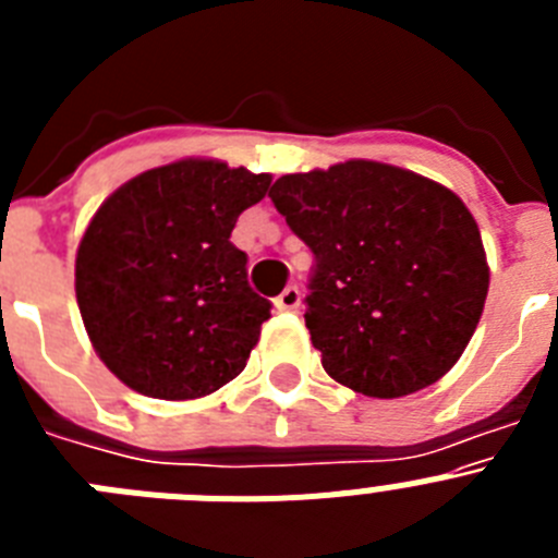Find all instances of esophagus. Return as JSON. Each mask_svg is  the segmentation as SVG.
<instances>
[{
	"label": "esophagus",
	"instance_id": "esophagus-1",
	"mask_svg": "<svg viewBox=\"0 0 558 558\" xmlns=\"http://www.w3.org/2000/svg\"><path fill=\"white\" fill-rule=\"evenodd\" d=\"M274 304H276V310H282V313H293V310L302 307V290L295 288V284H288L282 293L276 295Z\"/></svg>",
	"mask_w": 558,
	"mask_h": 558
}]
</instances>
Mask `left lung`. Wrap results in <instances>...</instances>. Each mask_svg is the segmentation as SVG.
<instances>
[{"label":"left lung","instance_id":"1","mask_svg":"<svg viewBox=\"0 0 558 558\" xmlns=\"http://www.w3.org/2000/svg\"><path fill=\"white\" fill-rule=\"evenodd\" d=\"M268 195L315 256L304 322L329 377L393 399L456 366L489 293L481 231L456 192L354 159L282 175Z\"/></svg>","mask_w":558,"mask_h":558}]
</instances>
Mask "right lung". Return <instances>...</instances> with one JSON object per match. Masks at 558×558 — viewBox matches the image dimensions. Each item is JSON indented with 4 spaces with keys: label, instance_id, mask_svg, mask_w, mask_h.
I'll list each match as a JSON object with an SVG mask.
<instances>
[{
    "label": "right lung",
    "instance_id": "1",
    "mask_svg": "<svg viewBox=\"0 0 558 558\" xmlns=\"http://www.w3.org/2000/svg\"><path fill=\"white\" fill-rule=\"evenodd\" d=\"M270 186L268 172L181 159L108 195L75 259L83 324L133 391L198 399L243 372L270 302L248 284L231 229Z\"/></svg>",
    "mask_w": 558,
    "mask_h": 558
}]
</instances>
